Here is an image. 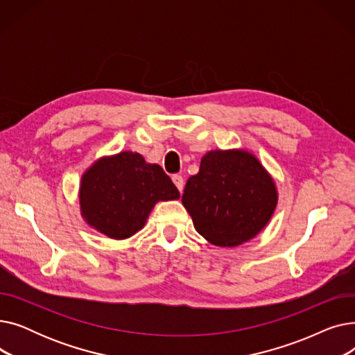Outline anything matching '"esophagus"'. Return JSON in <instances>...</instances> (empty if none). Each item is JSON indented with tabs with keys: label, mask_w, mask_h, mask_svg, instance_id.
Instances as JSON below:
<instances>
[{
	"label": "esophagus",
	"mask_w": 355,
	"mask_h": 355,
	"mask_svg": "<svg viewBox=\"0 0 355 355\" xmlns=\"http://www.w3.org/2000/svg\"><path fill=\"white\" fill-rule=\"evenodd\" d=\"M173 182L175 184V187L178 189L180 193H182V189H184V180L181 175H173Z\"/></svg>",
	"instance_id": "esophagus-1"
}]
</instances>
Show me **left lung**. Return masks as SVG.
Returning a JSON list of instances; mask_svg holds the SVG:
<instances>
[{
	"label": "left lung",
	"mask_w": 355,
	"mask_h": 355,
	"mask_svg": "<svg viewBox=\"0 0 355 355\" xmlns=\"http://www.w3.org/2000/svg\"><path fill=\"white\" fill-rule=\"evenodd\" d=\"M182 206L196 230L220 248H236L256 237L277 206L273 177L246 149H213L190 177Z\"/></svg>",
	"instance_id": "left-lung-1"
}]
</instances>
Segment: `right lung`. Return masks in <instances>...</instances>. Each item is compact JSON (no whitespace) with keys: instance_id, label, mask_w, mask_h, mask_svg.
Segmentation results:
<instances>
[{"instance_id":"1","label":"right lung","mask_w":355,"mask_h":355,"mask_svg":"<svg viewBox=\"0 0 355 355\" xmlns=\"http://www.w3.org/2000/svg\"><path fill=\"white\" fill-rule=\"evenodd\" d=\"M178 198L177 187L162 168L132 151L96 159L82 174L79 185L86 225L115 240L138 233L158 201Z\"/></svg>"}]
</instances>
